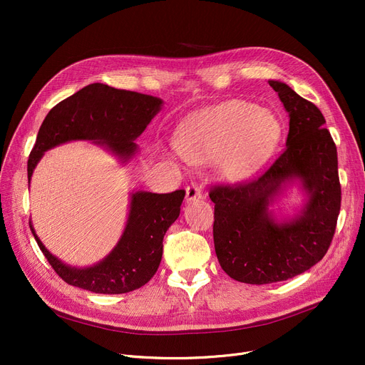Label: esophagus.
Listing matches in <instances>:
<instances>
[{
    "label": "esophagus",
    "mask_w": 365,
    "mask_h": 365,
    "mask_svg": "<svg viewBox=\"0 0 365 365\" xmlns=\"http://www.w3.org/2000/svg\"><path fill=\"white\" fill-rule=\"evenodd\" d=\"M201 197H202V190L197 183L186 186V197L185 198H186L187 202L198 201V200H201Z\"/></svg>",
    "instance_id": "1"
}]
</instances>
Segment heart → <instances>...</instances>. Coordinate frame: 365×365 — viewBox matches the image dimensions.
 <instances>
[{"instance_id":"b5f03b06","label":"heart","mask_w":365,"mask_h":365,"mask_svg":"<svg viewBox=\"0 0 365 365\" xmlns=\"http://www.w3.org/2000/svg\"><path fill=\"white\" fill-rule=\"evenodd\" d=\"M275 115L244 101H229L187 118L179 131L178 150L190 164L217 160L222 178L240 180L256 171L275 148Z\"/></svg>"}]
</instances>
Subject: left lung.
<instances>
[{
  "label": "left lung",
  "instance_id": "obj_1",
  "mask_svg": "<svg viewBox=\"0 0 365 365\" xmlns=\"http://www.w3.org/2000/svg\"><path fill=\"white\" fill-rule=\"evenodd\" d=\"M290 117L285 149L255 179L210 189L213 238L222 269L245 284L285 281L327 253L340 212L337 149L321 110L279 81H269ZM299 177L310 194L304 215L277 225L267 207L280 183Z\"/></svg>",
  "mask_w": 365,
  "mask_h": 365
}]
</instances>
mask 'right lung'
<instances>
[{
	"mask_svg": "<svg viewBox=\"0 0 365 365\" xmlns=\"http://www.w3.org/2000/svg\"><path fill=\"white\" fill-rule=\"evenodd\" d=\"M163 101L136 91L90 84L57 103L38 131L28 160V179L43 157L56 146L75 139L99 140L118 157L130 158L138 139ZM185 190L171 194L136 192L131 197L125 231L112 253L87 269L63 264L31 231L54 272L65 282L101 294H121L140 289L155 275L163 257V240L170 225L179 217Z\"/></svg>",
	"mask_w": 365,
	"mask_h": 365,
	"instance_id": "1",
	"label": "right lung"
}]
</instances>
